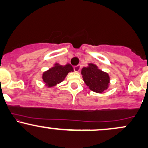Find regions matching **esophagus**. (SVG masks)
Wrapping results in <instances>:
<instances>
[{"mask_svg": "<svg viewBox=\"0 0 148 148\" xmlns=\"http://www.w3.org/2000/svg\"><path fill=\"white\" fill-rule=\"evenodd\" d=\"M80 69H81V65H77L74 67V69L76 72H79L80 71Z\"/></svg>", "mask_w": 148, "mask_h": 148, "instance_id": "obj_1", "label": "esophagus"}]
</instances>
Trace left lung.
Listing matches in <instances>:
<instances>
[{"label": "left lung", "instance_id": "obj_1", "mask_svg": "<svg viewBox=\"0 0 148 148\" xmlns=\"http://www.w3.org/2000/svg\"><path fill=\"white\" fill-rule=\"evenodd\" d=\"M81 73L85 84L95 92L104 93L109 87V74L99 69L95 64L89 63L88 67L82 68Z\"/></svg>", "mask_w": 148, "mask_h": 148}]
</instances>
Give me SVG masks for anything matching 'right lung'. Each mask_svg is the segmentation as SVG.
<instances>
[{"instance_id":"1","label":"right lung","mask_w":148,"mask_h":148,"mask_svg":"<svg viewBox=\"0 0 148 148\" xmlns=\"http://www.w3.org/2000/svg\"><path fill=\"white\" fill-rule=\"evenodd\" d=\"M74 72L72 65L67 64L62 66L59 63H55L52 67L43 72L42 76V82L47 88L56 86L64 81L68 73Z\"/></svg>"}]
</instances>
